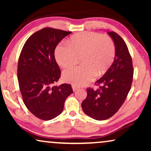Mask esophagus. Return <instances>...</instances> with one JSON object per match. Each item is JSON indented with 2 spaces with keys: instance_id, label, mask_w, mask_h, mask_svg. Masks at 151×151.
Segmentation results:
<instances>
[{
  "instance_id": "esophagus-1",
  "label": "esophagus",
  "mask_w": 151,
  "mask_h": 151,
  "mask_svg": "<svg viewBox=\"0 0 151 151\" xmlns=\"http://www.w3.org/2000/svg\"><path fill=\"white\" fill-rule=\"evenodd\" d=\"M72 88H73V91H76L78 90V87H77V86H74V85H72Z\"/></svg>"
}]
</instances>
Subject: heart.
I'll return each instance as SVG.
<instances>
[{"instance_id": "heart-1", "label": "heart", "mask_w": 151, "mask_h": 151, "mask_svg": "<svg viewBox=\"0 0 151 151\" xmlns=\"http://www.w3.org/2000/svg\"><path fill=\"white\" fill-rule=\"evenodd\" d=\"M115 47L112 39L99 33L86 32L71 37L69 44L60 43L55 49L58 64L63 68L70 67L81 56L83 65L70 68L63 73V80L75 86H82L100 76L113 63Z\"/></svg>"}]
</instances>
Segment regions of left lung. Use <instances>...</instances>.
<instances>
[{
	"label": "left lung",
	"instance_id": "8db88e82",
	"mask_svg": "<svg viewBox=\"0 0 151 151\" xmlns=\"http://www.w3.org/2000/svg\"><path fill=\"white\" fill-rule=\"evenodd\" d=\"M108 34L115 44L114 61L104 75L96 82L99 88H86L87 96L82 103L84 112L96 120L109 119L119 110L133 82V62L127 44L117 33Z\"/></svg>",
	"mask_w": 151,
	"mask_h": 151
}]
</instances>
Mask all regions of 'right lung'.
Instances as JSON below:
<instances>
[{
  "instance_id": "right-lung-1",
  "label": "right lung",
  "mask_w": 151,
  "mask_h": 151,
  "mask_svg": "<svg viewBox=\"0 0 151 151\" xmlns=\"http://www.w3.org/2000/svg\"><path fill=\"white\" fill-rule=\"evenodd\" d=\"M71 32L45 27L24 43L18 64V80L22 100L38 118L50 120L63 112L65 100L72 93L71 84H54L61 71L55 61L58 44Z\"/></svg>"
}]
</instances>
